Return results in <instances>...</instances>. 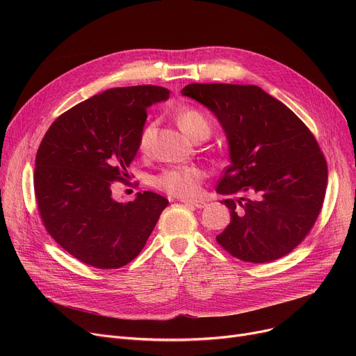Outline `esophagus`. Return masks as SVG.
<instances>
[{
  "label": "esophagus",
  "mask_w": 356,
  "mask_h": 356,
  "mask_svg": "<svg viewBox=\"0 0 356 356\" xmlns=\"http://www.w3.org/2000/svg\"><path fill=\"white\" fill-rule=\"evenodd\" d=\"M181 202L186 203V204H191V207H195V208H197V209H202V208L207 207V202H204V200H199V199H196V200L183 199Z\"/></svg>",
  "instance_id": "1"
}]
</instances>
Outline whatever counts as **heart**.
<instances>
[{"mask_svg": "<svg viewBox=\"0 0 356 356\" xmlns=\"http://www.w3.org/2000/svg\"><path fill=\"white\" fill-rule=\"evenodd\" d=\"M177 124L191 140L211 134V124L197 109H183L177 115ZM153 138V125H147L140 134L138 148L147 152ZM204 172L197 165H177L165 168L153 179L157 189L177 197H192L197 195Z\"/></svg>", "mask_w": 356, "mask_h": 356, "instance_id": "obj_1", "label": "heart"}]
</instances>
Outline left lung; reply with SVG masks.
Listing matches in <instances>:
<instances>
[{"label":"left lung","instance_id":"8db88e82","mask_svg":"<svg viewBox=\"0 0 356 356\" xmlns=\"http://www.w3.org/2000/svg\"><path fill=\"white\" fill-rule=\"evenodd\" d=\"M181 95L207 106L227 136L231 163L216 193L239 197L220 202L231 223L216 236L219 245L254 264L293 251L319 216L327 184L326 160L309 128L254 85L191 83Z\"/></svg>","mask_w":356,"mask_h":356}]
</instances>
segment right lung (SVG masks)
<instances>
[{"label":"right lung","instance_id":"1","mask_svg":"<svg viewBox=\"0 0 356 356\" xmlns=\"http://www.w3.org/2000/svg\"><path fill=\"white\" fill-rule=\"evenodd\" d=\"M168 99L161 86L112 88L56 120L35 154L34 192L47 232L82 263L108 270L133 261L168 204L154 192L120 203L111 186L125 180L138 152L147 109Z\"/></svg>","mask_w":356,"mask_h":356}]
</instances>
